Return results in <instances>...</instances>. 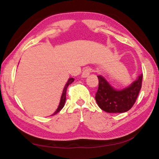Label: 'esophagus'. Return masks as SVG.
Returning a JSON list of instances; mask_svg holds the SVG:
<instances>
[{"mask_svg": "<svg viewBox=\"0 0 159 159\" xmlns=\"http://www.w3.org/2000/svg\"><path fill=\"white\" fill-rule=\"evenodd\" d=\"M92 73V70H91L89 67H86L83 70V73L81 74V76L83 78H86L89 75V74Z\"/></svg>", "mask_w": 159, "mask_h": 159, "instance_id": "1", "label": "esophagus"}]
</instances>
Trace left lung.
<instances>
[{"instance_id": "obj_1", "label": "left lung", "mask_w": 159, "mask_h": 159, "mask_svg": "<svg viewBox=\"0 0 159 159\" xmlns=\"http://www.w3.org/2000/svg\"><path fill=\"white\" fill-rule=\"evenodd\" d=\"M97 78L99 87L95 94V99L102 111L109 113H124L132 108L141 89L143 74L130 86L120 91L114 89L101 75Z\"/></svg>"}]
</instances>
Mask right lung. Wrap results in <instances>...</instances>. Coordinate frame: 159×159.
<instances>
[{"instance_id":"obj_1","label":"right lung","mask_w":159,"mask_h":159,"mask_svg":"<svg viewBox=\"0 0 159 159\" xmlns=\"http://www.w3.org/2000/svg\"><path fill=\"white\" fill-rule=\"evenodd\" d=\"M74 81V78H69L68 81L67 82L66 85H65L64 89H63V92H62V97H61V100H60V105H59L58 108L57 109V111L54 112V113L52 114V116H54L55 115V114H57V113H59L61 110H62L63 108V107H64L65 105V100H66V92H67V87H68V86L70 85V84L73 83V82Z\"/></svg>"}]
</instances>
